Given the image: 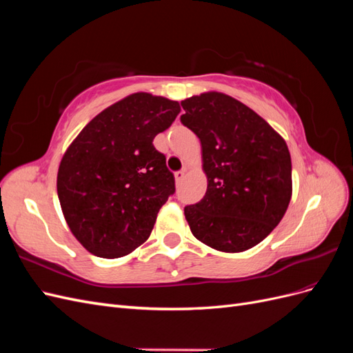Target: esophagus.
I'll return each mask as SVG.
<instances>
[{"mask_svg":"<svg viewBox=\"0 0 353 353\" xmlns=\"http://www.w3.org/2000/svg\"><path fill=\"white\" fill-rule=\"evenodd\" d=\"M184 170H178V172H175V181L176 183H179V181H183V178H184Z\"/></svg>","mask_w":353,"mask_h":353,"instance_id":"esophagus-1","label":"esophagus"}]
</instances>
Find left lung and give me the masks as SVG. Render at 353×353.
<instances>
[{"instance_id":"obj_1","label":"left lung","mask_w":353,"mask_h":353,"mask_svg":"<svg viewBox=\"0 0 353 353\" xmlns=\"http://www.w3.org/2000/svg\"><path fill=\"white\" fill-rule=\"evenodd\" d=\"M181 123L201 143L206 194L184 208L193 236L244 252L279 225L292 199V159L270 123L239 100L205 92L181 101Z\"/></svg>"}]
</instances>
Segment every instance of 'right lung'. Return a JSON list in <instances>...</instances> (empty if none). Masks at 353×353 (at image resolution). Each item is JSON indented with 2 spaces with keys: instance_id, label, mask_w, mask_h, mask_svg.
Here are the masks:
<instances>
[{
  "instance_id": "obj_1",
  "label": "right lung",
  "mask_w": 353,
  "mask_h": 353,
  "mask_svg": "<svg viewBox=\"0 0 353 353\" xmlns=\"http://www.w3.org/2000/svg\"><path fill=\"white\" fill-rule=\"evenodd\" d=\"M178 101L137 92L99 113L63 156L57 194L73 236L105 259L143 244L175 193L154 137L172 125Z\"/></svg>"
}]
</instances>
